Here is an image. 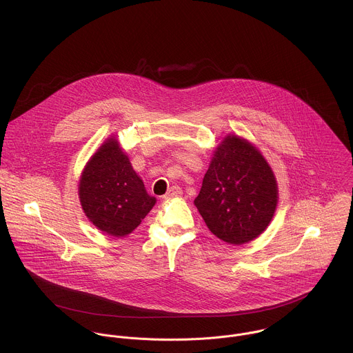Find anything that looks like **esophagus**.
Wrapping results in <instances>:
<instances>
[{
	"label": "esophagus",
	"instance_id": "1",
	"mask_svg": "<svg viewBox=\"0 0 353 353\" xmlns=\"http://www.w3.org/2000/svg\"><path fill=\"white\" fill-rule=\"evenodd\" d=\"M182 194H183V192H182V189L179 186H172L163 199L164 200H171V199H175V197H181Z\"/></svg>",
	"mask_w": 353,
	"mask_h": 353
}]
</instances>
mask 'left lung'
<instances>
[{"label":"left lung","mask_w":353,"mask_h":353,"mask_svg":"<svg viewBox=\"0 0 353 353\" xmlns=\"http://www.w3.org/2000/svg\"><path fill=\"white\" fill-rule=\"evenodd\" d=\"M279 202L277 181L250 141L228 134L213 152L194 205L213 235L245 245L270 224Z\"/></svg>","instance_id":"left-lung-1"}]
</instances>
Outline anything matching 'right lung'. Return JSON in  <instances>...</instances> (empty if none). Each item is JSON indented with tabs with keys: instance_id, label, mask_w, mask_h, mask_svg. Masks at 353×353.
I'll return each mask as SVG.
<instances>
[{
	"instance_id": "right-lung-1",
	"label": "right lung",
	"mask_w": 353,
	"mask_h": 353,
	"mask_svg": "<svg viewBox=\"0 0 353 353\" xmlns=\"http://www.w3.org/2000/svg\"><path fill=\"white\" fill-rule=\"evenodd\" d=\"M79 199L88 220L115 238L133 232L156 203L115 137L107 139L85 164Z\"/></svg>"
}]
</instances>
